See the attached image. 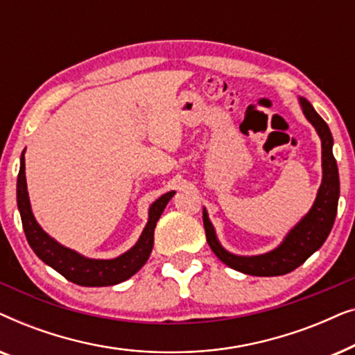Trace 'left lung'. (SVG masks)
<instances>
[{"label":"left lung","instance_id":"8db88e82","mask_svg":"<svg viewBox=\"0 0 355 355\" xmlns=\"http://www.w3.org/2000/svg\"><path fill=\"white\" fill-rule=\"evenodd\" d=\"M304 114L315 125L322 139V155H323V181L318 189L317 200L309 215L289 232L283 244L278 249L259 257H237L226 252L218 244L215 231L207 211L203 210V226H205L207 242L215 252V255L223 263L234 268L241 273L252 276H278L286 275L304 263L315 250H318L327 241L331 231L334 218L338 211L339 198V176L338 164L333 157V135L329 132L328 124L324 123L313 106L305 98H300Z\"/></svg>","mask_w":355,"mask_h":355}]
</instances>
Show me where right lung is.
<instances>
[{"instance_id": "add662e5", "label": "right lung", "mask_w": 355, "mask_h": 355, "mask_svg": "<svg viewBox=\"0 0 355 355\" xmlns=\"http://www.w3.org/2000/svg\"><path fill=\"white\" fill-rule=\"evenodd\" d=\"M173 196L174 192L164 193L150 207L147 226H145L137 244L129 252L113 260L85 259V257L58 244L37 225L31 210V202H28L24 153L21 157V169H19L17 176V207L19 211H21L24 232H26L28 245L32 247L38 259L50 265L53 270L64 276L67 281L79 286H92V288L94 286L95 288L96 286H113L123 283V281L137 273L145 261L148 260L150 254H152L155 226H157V221Z\"/></svg>"}]
</instances>
